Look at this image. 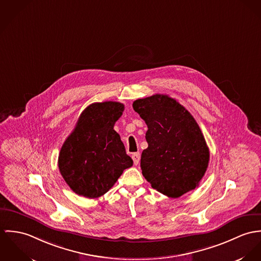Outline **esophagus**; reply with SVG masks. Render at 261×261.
Instances as JSON below:
<instances>
[{"mask_svg": "<svg viewBox=\"0 0 261 261\" xmlns=\"http://www.w3.org/2000/svg\"><path fill=\"white\" fill-rule=\"evenodd\" d=\"M132 159H133V162L135 165H137L140 161V153L139 152H136L134 154H132Z\"/></svg>", "mask_w": 261, "mask_h": 261, "instance_id": "obj_1", "label": "esophagus"}]
</instances>
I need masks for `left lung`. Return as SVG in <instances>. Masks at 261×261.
<instances>
[{"label":"left lung","instance_id":"8db88e82","mask_svg":"<svg viewBox=\"0 0 261 261\" xmlns=\"http://www.w3.org/2000/svg\"><path fill=\"white\" fill-rule=\"evenodd\" d=\"M148 127L141 169L152 188L178 198L198 187L209 162V149L195 119L167 95L133 102Z\"/></svg>","mask_w":261,"mask_h":261}]
</instances>
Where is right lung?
<instances>
[{"label": "right lung", "mask_w": 261, "mask_h": 261, "mask_svg": "<svg viewBox=\"0 0 261 261\" xmlns=\"http://www.w3.org/2000/svg\"><path fill=\"white\" fill-rule=\"evenodd\" d=\"M123 111L124 105L113 101L89 105L62 146L59 170L76 194L87 198L104 195L133 165L114 130Z\"/></svg>", "instance_id": "add662e5"}]
</instances>
